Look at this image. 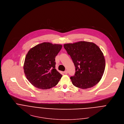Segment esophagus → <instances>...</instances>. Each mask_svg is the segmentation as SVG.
Listing matches in <instances>:
<instances>
[{"label":"esophagus","instance_id":"obj_1","mask_svg":"<svg viewBox=\"0 0 124 124\" xmlns=\"http://www.w3.org/2000/svg\"><path fill=\"white\" fill-rule=\"evenodd\" d=\"M64 73L65 74H67V73H68V71H67V70H65V71H64Z\"/></svg>","mask_w":124,"mask_h":124}]
</instances>
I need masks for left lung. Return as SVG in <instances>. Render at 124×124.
Returning a JSON list of instances; mask_svg holds the SVG:
<instances>
[{"mask_svg": "<svg viewBox=\"0 0 124 124\" xmlns=\"http://www.w3.org/2000/svg\"><path fill=\"white\" fill-rule=\"evenodd\" d=\"M75 67V72L70 77L72 84L86 89L96 85L101 80L105 69V59L95 44L79 41L64 45Z\"/></svg>", "mask_w": 124, "mask_h": 124, "instance_id": "left-lung-1", "label": "left lung"}]
</instances>
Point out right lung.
Here are the masks:
<instances>
[{"label": "right lung", "mask_w": 124, "mask_h": 124, "mask_svg": "<svg viewBox=\"0 0 124 124\" xmlns=\"http://www.w3.org/2000/svg\"><path fill=\"white\" fill-rule=\"evenodd\" d=\"M62 47L60 44L44 42L29 51L23 68L26 78L33 86L47 90L58 84L62 75L55 69V58Z\"/></svg>", "instance_id": "add662e5"}]
</instances>
